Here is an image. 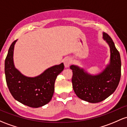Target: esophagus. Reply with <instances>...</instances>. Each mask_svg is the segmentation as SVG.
Masks as SVG:
<instances>
[{
    "label": "esophagus",
    "instance_id": "obj_1",
    "mask_svg": "<svg viewBox=\"0 0 127 127\" xmlns=\"http://www.w3.org/2000/svg\"><path fill=\"white\" fill-rule=\"evenodd\" d=\"M71 63H72V60H71L70 58H68L67 57V58H65L64 60V64L65 67H68L70 66Z\"/></svg>",
    "mask_w": 127,
    "mask_h": 127
}]
</instances>
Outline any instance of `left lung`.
Here are the masks:
<instances>
[{
  "label": "left lung",
  "instance_id": "left-lung-1",
  "mask_svg": "<svg viewBox=\"0 0 127 127\" xmlns=\"http://www.w3.org/2000/svg\"><path fill=\"white\" fill-rule=\"evenodd\" d=\"M103 39L106 41L110 50V62L101 73L91 75L83 68L71 65L72 82L73 90L79 98L87 102H101L114 93L121 75V61L119 51L112 39L107 33L103 32Z\"/></svg>",
  "mask_w": 127,
  "mask_h": 127
}]
</instances>
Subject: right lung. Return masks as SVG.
Segmentation results:
<instances>
[{"label":"right lung","instance_id":"1","mask_svg":"<svg viewBox=\"0 0 127 127\" xmlns=\"http://www.w3.org/2000/svg\"><path fill=\"white\" fill-rule=\"evenodd\" d=\"M17 40L12 42L5 61L7 86L15 99L32 108L42 107L50 102L54 92L57 76L63 70L64 64L55 65L35 77L25 76L15 67L14 48Z\"/></svg>","mask_w":127,"mask_h":127}]
</instances>
